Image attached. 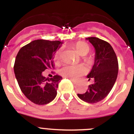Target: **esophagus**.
<instances>
[{"label":"esophagus","instance_id":"34e87169","mask_svg":"<svg viewBox=\"0 0 134 134\" xmlns=\"http://www.w3.org/2000/svg\"><path fill=\"white\" fill-rule=\"evenodd\" d=\"M70 80L72 82V83H73V84H76V83H77V82H78L77 80H74V79H70Z\"/></svg>","mask_w":134,"mask_h":134}]
</instances>
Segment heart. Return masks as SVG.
<instances>
[{"label":"heart","instance_id":"heart-1","mask_svg":"<svg viewBox=\"0 0 134 134\" xmlns=\"http://www.w3.org/2000/svg\"><path fill=\"white\" fill-rule=\"evenodd\" d=\"M74 48L79 54L85 55L89 52L90 47L87 43L82 41H78L74 44ZM61 60V49H58L54 54V60L55 64H58ZM86 61H90V58H85ZM60 75L69 79H77L87 72L86 67L83 65H65L60 70Z\"/></svg>","mask_w":134,"mask_h":134}]
</instances>
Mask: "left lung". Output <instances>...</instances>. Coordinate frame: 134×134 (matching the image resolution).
<instances>
[{
  "label": "left lung",
  "mask_w": 134,
  "mask_h": 134,
  "mask_svg": "<svg viewBox=\"0 0 134 134\" xmlns=\"http://www.w3.org/2000/svg\"><path fill=\"white\" fill-rule=\"evenodd\" d=\"M86 40L95 49L94 63L88 80H94L83 94H77L81 100L88 103H96L105 99L113 88L118 74V60L112 46L103 40L91 37Z\"/></svg>",
  "instance_id": "left-lung-1"
}]
</instances>
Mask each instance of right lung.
Returning <instances> with one entry per match:
<instances>
[{
    "mask_svg": "<svg viewBox=\"0 0 134 134\" xmlns=\"http://www.w3.org/2000/svg\"><path fill=\"white\" fill-rule=\"evenodd\" d=\"M60 41L37 40L22 47L16 56L14 72L19 86L27 99L37 105H46L57 95L59 75L46 78L42 73L54 68V55L62 44Z\"/></svg>",
    "mask_w": 134,
    "mask_h": 134,
    "instance_id": "add662e5",
    "label": "right lung"
}]
</instances>
